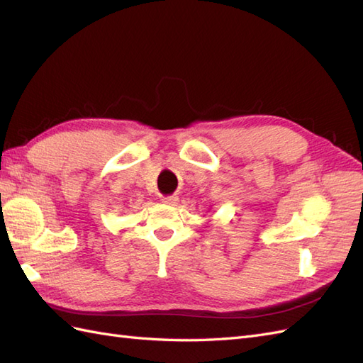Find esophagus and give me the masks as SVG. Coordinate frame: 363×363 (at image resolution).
<instances>
[{
  "mask_svg": "<svg viewBox=\"0 0 363 363\" xmlns=\"http://www.w3.org/2000/svg\"><path fill=\"white\" fill-rule=\"evenodd\" d=\"M177 201H179V199L174 197V195H172V197H164V199H163V203H164V204H169V206L177 204Z\"/></svg>",
  "mask_w": 363,
  "mask_h": 363,
  "instance_id": "esophagus-1",
  "label": "esophagus"
}]
</instances>
